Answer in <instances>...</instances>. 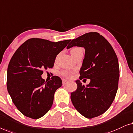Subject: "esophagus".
Here are the masks:
<instances>
[{
    "mask_svg": "<svg viewBox=\"0 0 133 133\" xmlns=\"http://www.w3.org/2000/svg\"><path fill=\"white\" fill-rule=\"evenodd\" d=\"M69 83V81L67 80H63V85H66L67 84H68Z\"/></svg>",
    "mask_w": 133,
    "mask_h": 133,
    "instance_id": "obj_1",
    "label": "esophagus"
}]
</instances>
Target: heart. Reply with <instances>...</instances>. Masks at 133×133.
<instances>
[{
    "instance_id": "obj_1",
    "label": "heart",
    "mask_w": 133,
    "mask_h": 133,
    "mask_svg": "<svg viewBox=\"0 0 133 133\" xmlns=\"http://www.w3.org/2000/svg\"><path fill=\"white\" fill-rule=\"evenodd\" d=\"M83 50L81 48H78V47H76V48H73L72 50H71V55H74V54H75L76 52H79V50ZM73 74V72H70V71H63V72H61V74L63 75V76H66V77H69V76H70L72 75Z\"/></svg>"
}]
</instances>
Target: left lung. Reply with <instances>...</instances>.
<instances>
[{
  "label": "left lung",
  "instance_id": "obj_1",
  "mask_svg": "<svg viewBox=\"0 0 133 133\" xmlns=\"http://www.w3.org/2000/svg\"><path fill=\"white\" fill-rule=\"evenodd\" d=\"M74 46L85 49L79 79L90 82L85 87L76 80L77 89L71 93V101L81 115L91 119L104 113L115 99L119 78L118 59L109 42L95 32L73 39L67 49Z\"/></svg>",
  "mask_w": 133,
  "mask_h": 133
}]
</instances>
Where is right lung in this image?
Wrapping results in <instances>:
<instances>
[{
	"instance_id": "obj_1",
	"label": "right lung",
	"mask_w": 133,
	"mask_h": 133,
	"mask_svg": "<svg viewBox=\"0 0 133 133\" xmlns=\"http://www.w3.org/2000/svg\"><path fill=\"white\" fill-rule=\"evenodd\" d=\"M70 41L30 38L11 58L7 70V90L13 103L25 116L39 119L51 108L54 94L62 86V81L54 76L45 82L42 70L54 67L57 55Z\"/></svg>"
}]
</instances>
